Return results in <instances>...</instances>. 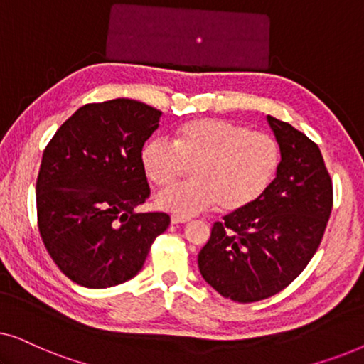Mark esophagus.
Segmentation results:
<instances>
[{
  "label": "esophagus",
  "mask_w": 364,
  "mask_h": 364,
  "mask_svg": "<svg viewBox=\"0 0 364 364\" xmlns=\"http://www.w3.org/2000/svg\"><path fill=\"white\" fill-rule=\"evenodd\" d=\"M191 218L188 217H182V215H172L171 217V223H173V225H178V223H187Z\"/></svg>",
  "instance_id": "1"
}]
</instances>
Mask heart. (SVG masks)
Masks as SVG:
<instances>
[{
  "label": "heart",
  "instance_id": "heart-1",
  "mask_svg": "<svg viewBox=\"0 0 364 364\" xmlns=\"http://www.w3.org/2000/svg\"><path fill=\"white\" fill-rule=\"evenodd\" d=\"M147 177L171 187L191 172L196 181L168 188L157 207L178 215H196L220 203L240 210L267 191L278 166V146L265 132L223 119H196L177 129L173 144L154 139L141 152Z\"/></svg>",
  "mask_w": 364,
  "mask_h": 364
}]
</instances>
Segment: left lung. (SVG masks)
Returning <instances> with one entry per match:
<instances>
[{
  "mask_svg": "<svg viewBox=\"0 0 364 364\" xmlns=\"http://www.w3.org/2000/svg\"><path fill=\"white\" fill-rule=\"evenodd\" d=\"M267 121L280 147L275 178L255 202L213 223L197 258L203 280L238 303L277 295L305 270L333 205L331 178L316 144L291 124Z\"/></svg>",
  "mask_w": 364,
  "mask_h": 364,
  "instance_id": "8db88e82",
  "label": "left lung"
}]
</instances>
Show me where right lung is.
I'll return each mask as SVG.
<instances>
[{"label": "right lung", "instance_id": "obj_1", "mask_svg": "<svg viewBox=\"0 0 364 364\" xmlns=\"http://www.w3.org/2000/svg\"><path fill=\"white\" fill-rule=\"evenodd\" d=\"M162 112L134 99L79 107L44 149L36 181L38 227L64 275L109 288L141 272L171 217L136 208L149 197L144 144Z\"/></svg>", "mask_w": 364, "mask_h": 364}]
</instances>
